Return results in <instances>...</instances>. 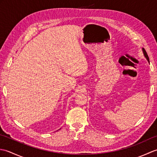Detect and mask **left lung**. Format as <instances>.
I'll use <instances>...</instances> for the list:
<instances>
[{
	"label": "left lung",
	"instance_id": "obj_1",
	"mask_svg": "<svg viewBox=\"0 0 157 157\" xmlns=\"http://www.w3.org/2000/svg\"><path fill=\"white\" fill-rule=\"evenodd\" d=\"M142 51H143V53H144V55L145 56V57L146 58V59H147V61H148V63H150L149 61V58H148V56L147 55V53H146V51L144 50V48H142Z\"/></svg>",
	"mask_w": 157,
	"mask_h": 157
}]
</instances>
